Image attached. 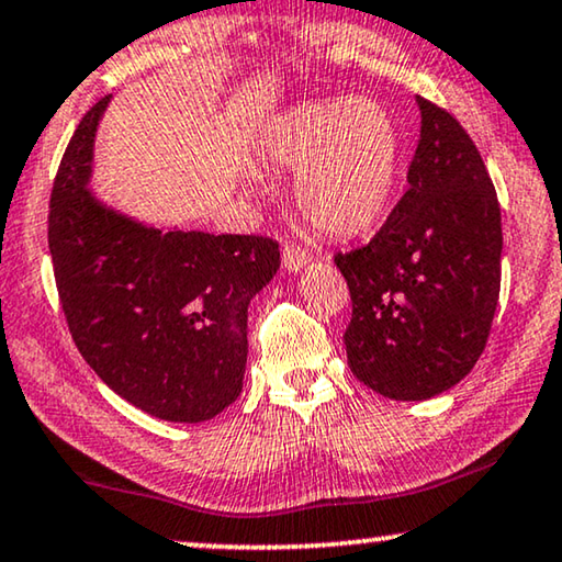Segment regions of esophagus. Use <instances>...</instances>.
<instances>
[{
	"label": "esophagus",
	"mask_w": 562,
	"mask_h": 562,
	"mask_svg": "<svg viewBox=\"0 0 562 562\" xmlns=\"http://www.w3.org/2000/svg\"><path fill=\"white\" fill-rule=\"evenodd\" d=\"M308 263V254L301 246H294V243H286V248H283V268H286L289 273H299L304 271Z\"/></svg>",
	"instance_id": "34e87169"
}]
</instances>
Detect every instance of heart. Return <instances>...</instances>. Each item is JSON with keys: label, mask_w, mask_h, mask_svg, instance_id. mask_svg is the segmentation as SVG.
<instances>
[{"label": "heart", "mask_w": 562, "mask_h": 562, "mask_svg": "<svg viewBox=\"0 0 562 562\" xmlns=\"http://www.w3.org/2000/svg\"><path fill=\"white\" fill-rule=\"evenodd\" d=\"M268 165L295 172L299 213L316 231L352 238L393 205L401 177V134L385 105L370 99L306 101L266 126Z\"/></svg>", "instance_id": "b5f03b06"}]
</instances>
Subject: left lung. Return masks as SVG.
<instances>
[{
    "label": "left lung",
    "mask_w": 562,
    "mask_h": 562,
    "mask_svg": "<svg viewBox=\"0 0 562 562\" xmlns=\"http://www.w3.org/2000/svg\"><path fill=\"white\" fill-rule=\"evenodd\" d=\"M416 103L408 192L368 246L335 258L352 296L349 370L390 401H428L469 375L502 279L499 202L479 149L449 111Z\"/></svg>",
    "instance_id": "left-lung-1"
}]
</instances>
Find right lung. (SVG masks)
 Segmentation results:
<instances>
[{"label": "right lung", "mask_w": 562, "mask_h": 562, "mask_svg": "<svg viewBox=\"0 0 562 562\" xmlns=\"http://www.w3.org/2000/svg\"><path fill=\"white\" fill-rule=\"evenodd\" d=\"M86 113L53 184L47 243L80 355L113 393L154 418H215L243 390L248 306L279 271V243L154 227L91 190L95 132Z\"/></svg>", "instance_id": "obj_1"}]
</instances>
